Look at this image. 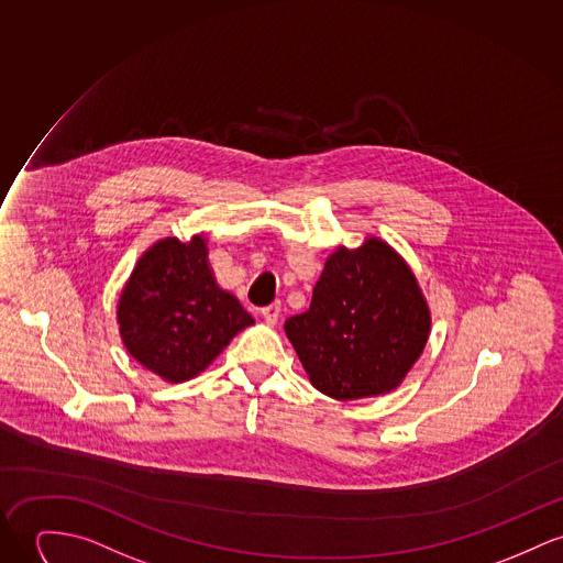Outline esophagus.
<instances>
[{"instance_id":"1","label":"esophagus","mask_w":563,"mask_h":563,"mask_svg":"<svg viewBox=\"0 0 563 563\" xmlns=\"http://www.w3.org/2000/svg\"><path fill=\"white\" fill-rule=\"evenodd\" d=\"M261 317L265 319L267 325H276L278 317H280V303H269V306L261 308Z\"/></svg>"}]
</instances>
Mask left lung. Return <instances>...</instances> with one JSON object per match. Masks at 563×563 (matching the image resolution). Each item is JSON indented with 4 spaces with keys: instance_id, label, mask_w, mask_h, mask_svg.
<instances>
[{
    "instance_id": "1",
    "label": "left lung",
    "mask_w": 563,
    "mask_h": 563,
    "mask_svg": "<svg viewBox=\"0 0 563 563\" xmlns=\"http://www.w3.org/2000/svg\"><path fill=\"white\" fill-rule=\"evenodd\" d=\"M285 332L310 384L353 400L402 382L429 341L431 314L409 265L371 238L325 261L310 308L289 317Z\"/></svg>"
}]
</instances>
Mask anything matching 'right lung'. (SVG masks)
<instances>
[{
  "mask_svg": "<svg viewBox=\"0 0 563 563\" xmlns=\"http://www.w3.org/2000/svg\"><path fill=\"white\" fill-rule=\"evenodd\" d=\"M118 323L139 364L179 384L208 368L255 321L218 287L206 240L195 235L188 244L161 240L139 260L118 303Z\"/></svg>",
  "mask_w": 563,
  "mask_h": 563,
  "instance_id": "add662e5",
  "label": "right lung"
}]
</instances>
